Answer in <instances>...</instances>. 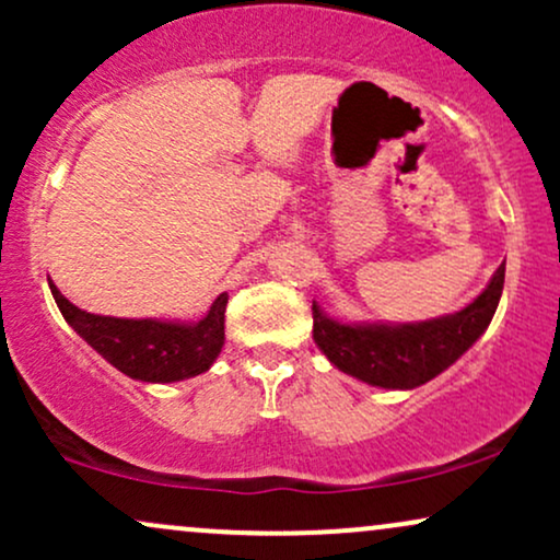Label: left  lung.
I'll use <instances>...</instances> for the list:
<instances>
[{
    "mask_svg": "<svg viewBox=\"0 0 560 560\" xmlns=\"http://www.w3.org/2000/svg\"><path fill=\"white\" fill-rule=\"evenodd\" d=\"M505 268L485 292L453 316L416 324H371L326 316L313 302V339L331 365L382 389H416L432 382L485 334L503 294Z\"/></svg>",
    "mask_w": 560,
    "mask_h": 560,
    "instance_id": "1",
    "label": "left lung"
}]
</instances>
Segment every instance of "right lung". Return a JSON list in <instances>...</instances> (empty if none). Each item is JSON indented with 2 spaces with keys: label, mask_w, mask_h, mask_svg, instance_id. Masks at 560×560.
<instances>
[{
  "label": "right lung",
  "mask_w": 560,
  "mask_h": 560,
  "mask_svg": "<svg viewBox=\"0 0 560 560\" xmlns=\"http://www.w3.org/2000/svg\"><path fill=\"white\" fill-rule=\"evenodd\" d=\"M49 289L68 324L107 363L137 382L171 384L205 374L226 342L223 334L226 292L218 294L210 311L195 324H182V320L160 318L94 316L62 298L55 284H49Z\"/></svg>",
  "instance_id": "add662e5"
}]
</instances>
